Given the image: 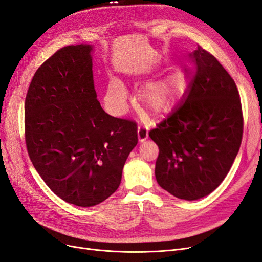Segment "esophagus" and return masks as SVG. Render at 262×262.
<instances>
[{"label": "esophagus", "instance_id": "esophagus-1", "mask_svg": "<svg viewBox=\"0 0 262 262\" xmlns=\"http://www.w3.org/2000/svg\"><path fill=\"white\" fill-rule=\"evenodd\" d=\"M137 134H138V140H139L140 142H142V141L146 140V139L148 138V136H149L148 129H147L146 127H143V126H141V125H139V126H138Z\"/></svg>", "mask_w": 262, "mask_h": 262}]
</instances>
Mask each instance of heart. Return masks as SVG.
Listing matches in <instances>:
<instances>
[{
  "mask_svg": "<svg viewBox=\"0 0 262 262\" xmlns=\"http://www.w3.org/2000/svg\"><path fill=\"white\" fill-rule=\"evenodd\" d=\"M179 80L177 76L149 85L140 94V100L149 112L159 115L166 112L179 94ZM127 92L119 81H112L106 91L104 102L114 114H122L126 108Z\"/></svg>",
  "mask_w": 262,
  "mask_h": 262,
  "instance_id": "obj_1",
  "label": "heart"
}]
</instances>
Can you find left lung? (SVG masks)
<instances>
[{
	"mask_svg": "<svg viewBox=\"0 0 262 262\" xmlns=\"http://www.w3.org/2000/svg\"><path fill=\"white\" fill-rule=\"evenodd\" d=\"M195 74L176 109L149 132L158 144L156 178L178 199L208 195L228 175L241 147L244 120L234 80L198 45Z\"/></svg>",
	"mask_w": 262,
	"mask_h": 262,
	"instance_id": "1",
	"label": "left lung"
}]
</instances>
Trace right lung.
Masks as SVG:
<instances>
[{
    "mask_svg": "<svg viewBox=\"0 0 262 262\" xmlns=\"http://www.w3.org/2000/svg\"><path fill=\"white\" fill-rule=\"evenodd\" d=\"M91 45L58 50L34 73L25 101V140L34 168L57 196L90 207L119 188L138 142L137 124L97 99Z\"/></svg>",
    "mask_w": 262,
    "mask_h": 262,
    "instance_id": "1",
    "label": "right lung"
}]
</instances>
